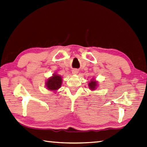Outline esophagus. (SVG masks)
<instances>
[{
    "mask_svg": "<svg viewBox=\"0 0 147 147\" xmlns=\"http://www.w3.org/2000/svg\"><path fill=\"white\" fill-rule=\"evenodd\" d=\"M71 72H72L73 74L76 75L78 74V72H79V71H78L77 69H73L72 70H71Z\"/></svg>",
    "mask_w": 147,
    "mask_h": 147,
    "instance_id": "esophagus-1",
    "label": "esophagus"
}]
</instances>
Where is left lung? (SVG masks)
<instances>
[{"label": "left lung", "mask_w": 147, "mask_h": 147, "mask_svg": "<svg viewBox=\"0 0 147 147\" xmlns=\"http://www.w3.org/2000/svg\"><path fill=\"white\" fill-rule=\"evenodd\" d=\"M88 86H89V87L90 90H96V89L97 87V81L95 80V79H92L90 82L89 83V84H88Z\"/></svg>", "instance_id": "obj_1"}]
</instances>
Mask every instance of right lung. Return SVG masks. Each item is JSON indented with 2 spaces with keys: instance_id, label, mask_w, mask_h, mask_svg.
Wrapping results in <instances>:
<instances>
[{
  "instance_id": "1",
  "label": "right lung",
  "mask_w": 147,
  "mask_h": 147,
  "mask_svg": "<svg viewBox=\"0 0 147 147\" xmlns=\"http://www.w3.org/2000/svg\"><path fill=\"white\" fill-rule=\"evenodd\" d=\"M61 83H62V78L59 75L53 74V76L49 78L46 82V87L48 90L52 91H56L60 89Z\"/></svg>"
}]
</instances>
